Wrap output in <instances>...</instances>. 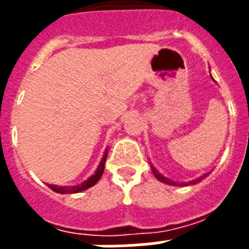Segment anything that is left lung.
Instances as JSON below:
<instances>
[{
    "mask_svg": "<svg viewBox=\"0 0 249 249\" xmlns=\"http://www.w3.org/2000/svg\"><path fill=\"white\" fill-rule=\"evenodd\" d=\"M150 166H151L152 173L155 174V177L158 178L159 181L163 182V183H168V185H173V186H183V185H187V183H177V182L172 181V179H169V178L164 177L163 174H160L159 172H158V170H156L155 168H154V165H151V164H150ZM205 176H207V174H204V176H201V177H200V178H197V179H194V181L189 182V185H195V183H197V182H200V181H201V178L205 177Z\"/></svg>",
    "mask_w": 249,
    "mask_h": 249,
    "instance_id": "left-lung-1",
    "label": "left lung"
}]
</instances>
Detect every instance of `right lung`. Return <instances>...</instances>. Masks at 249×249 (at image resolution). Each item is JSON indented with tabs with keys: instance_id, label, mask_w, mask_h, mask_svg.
Wrapping results in <instances>:
<instances>
[{
	"instance_id": "obj_1",
	"label": "right lung",
	"mask_w": 249,
	"mask_h": 249,
	"mask_svg": "<svg viewBox=\"0 0 249 249\" xmlns=\"http://www.w3.org/2000/svg\"><path fill=\"white\" fill-rule=\"evenodd\" d=\"M107 151L108 150H106L105 155L102 158L101 163L98 165L97 170H95V173L89 177L86 181H84L81 185H76V186H56V185H48L53 191H55L58 194H76L80 193V191H84V190L89 189L91 186H94L99 181V178L102 177V174H103V170H105V163L106 159H107Z\"/></svg>"
}]
</instances>
